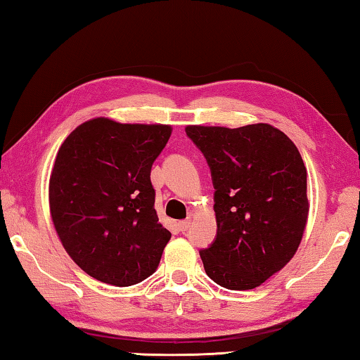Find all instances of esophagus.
<instances>
[{"label": "esophagus", "mask_w": 360, "mask_h": 360, "mask_svg": "<svg viewBox=\"0 0 360 360\" xmlns=\"http://www.w3.org/2000/svg\"><path fill=\"white\" fill-rule=\"evenodd\" d=\"M191 219H186V221H181V222H178V229L181 230V231H186L188 227H191Z\"/></svg>", "instance_id": "obj_1"}]
</instances>
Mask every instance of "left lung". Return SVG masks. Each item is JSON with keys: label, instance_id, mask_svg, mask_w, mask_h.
I'll return each instance as SVG.
<instances>
[{"label": "left lung", "instance_id": "8db88e82", "mask_svg": "<svg viewBox=\"0 0 360 360\" xmlns=\"http://www.w3.org/2000/svg\"><path fill=\"white\" fill-rule=\"evenodd\" d=\"M214 186L216 240L200 251L206 275L231 290L265 283L294 257L307 227V167L270 124L187 125Z\"/></svg>", "mask_w": 360, "mask_h": 360}]
</instances>
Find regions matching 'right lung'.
<instances>
[{
	"label": "right lung",
	"mask_w": 360,
	"mask_h": 360,
	"mask_svg": "<svg viewBox=\"0 0 360 360\" xmlns=\"http://www.w3.org/2000/svg\"><path fill=\"white\" fill-rule=\"evenodd\" d=\"M172 127L95 117L53 163L49 206L65 251L89 276L127 288L150 276L172 233L158 222L150 168Z\"/></svg>",
	"instance_id": "1"
}]
</instances>
